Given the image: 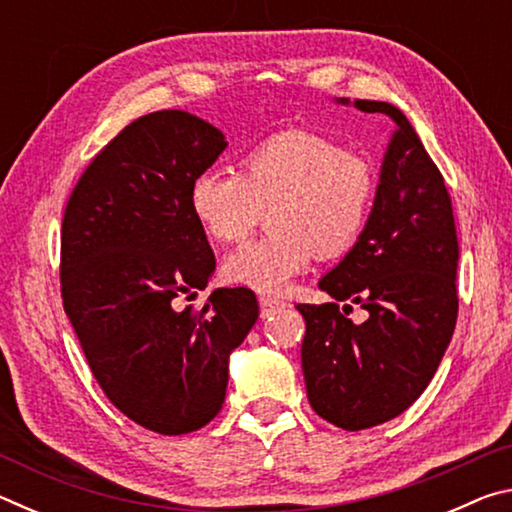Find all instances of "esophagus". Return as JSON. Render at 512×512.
<instances>
[{"label": "esophagus", "mask_w": 512, "mask_h": 512, "mask_svg": "<svg viewBox=\"0 0 512 512\" xmlns=\"http://www.w3.org/2000/svg\"><path fill=\"white\" fill-rule=\"evenodd\" d=\"M287 302L273 296H259V309H262V318H268L271 314H275L277 309H282Z\"/></svg>", "instance_id": "34e87169"}]
</instances>
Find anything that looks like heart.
<instances>
[{
	"label": "heart",
	"mask_w": 512,
	"mask_h": 512,
	"mask_svg": "<svg viewBox=\"0 0 512 512\" xmlns=\"http://www.w3.org/2000/svg\"><path fill=\"white\" fill-rule=\"evenodd\" d=\"M370 158L316 131L291 128L255 144L237 173L203 171L189 187V210L205 237L239 244L268 212L266 237L225 257L223 275L241 287L277 293L316 255L354 248L377 198Z\"/></svg>",
	"instance_id": "b5f03b06"
}]
</instances>
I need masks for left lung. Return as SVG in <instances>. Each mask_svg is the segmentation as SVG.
Here are the masks:
<instances>
[{
  "label": "left lung",
  "mask_w": 512,
  "mask_h": 512,
  "mask_svg": "<svg viewBox=\"0 0 512 512\" xmlns=\"http://www.w3.org/2000/svg\"><path fill=\"white\" fill-rule=\"evenodd\" d=\"M354 106L384 112L397 131L366 230L318 284L334 300L296 307L307 325L300 354L311 409L348 431L393 420L418 400L458 316V239L443 173L395 106ZM352 301L369 311L361 326L347 318Z\"/></svg>",
  "instance_id": "left-lung-1"
}]
</instances>
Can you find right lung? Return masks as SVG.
I'll use <instances>...</instances> for the list:
<instances>
[{"label":"right lung","instance_id":"obj_1","mask_svg":"<svg viewBox=\"0 0 512 512\" xmlns=\"http://www.w3.org/2000/svg\"><path fill=\"white\" fill-rule=\"evenodd\" d=\"M225 146L189 112H151L94 155L63 214L60 296L92 375L126 418L164 436L221 411L228 357L259 316L244 287L180 307L214 271L189 187Z\"/></svg>","mask_w":512,"mask_h":512}]
</instances>
